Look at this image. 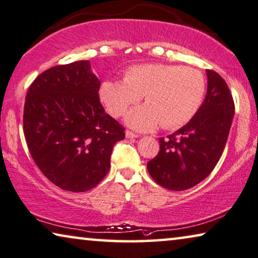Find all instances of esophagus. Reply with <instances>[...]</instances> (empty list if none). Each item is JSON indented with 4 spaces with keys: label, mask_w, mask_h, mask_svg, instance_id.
I'll return each mask as SVG.
<instances>
[{
    "label": "esophagus",
    "mask_w": 258,
    "mask_h": 258,
    "mask_svg": "<svg viewBox=\"0 0 258 258\" xmlns=\"http://www.w3.org/2000/svg\"><path fill=\"white\" fill-rule=\"evenodd\" d=\"M125 137L127 138V139H133V138H138L139 136H138V134H136V133L131 132V131H126V132H125Z\"/></svg>",
    "instance_id": "esophagus-1"
}]
</instances>
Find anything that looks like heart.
I'll return each mask as SVG.
<instances>
[{"mask_svg":"<svg viewBox=\"0 0 258 258\" xmlns=\"http://www.w3.org/2000/svg\"><path fill=\"white\" fill-rule=\"evenodd\" d=\"M205 92V76L198 69L146 63L128 68L124 81H104L99 97L111 116L120 117L144 96L146 104L127 112L125 122L130 127L146 132L160 124L166 130L186 124L197 113Z\"/></svg>","mask_w":258,"mask_h":258,"instance_id":"obj_1","label":"heart"}]
</instances>
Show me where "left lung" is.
I'll list each match as a JSON object with an SVG mask.
<instances>
[{
    "label": "left lung",
    "instance_id": "1",
    "mask_svg": "<svg viewBox=\"0 0 258 258\" xmlns=\"http://www.w3.org/2000/svg\"><path fill=\"white\" fill-rule=\"evenodd\" d=\"M207 91L191 120L167 138H159L160 152L147 163L149 175L161 186L183 191L197 185L217 166L227 142L234 102L227 83L207 69Z\"/></svg>",
    "mask_w": 258,
    "mask_h": 258
}]
</instances>
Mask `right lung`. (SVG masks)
Instances as JSON below:
<instances>
[{
  "label": "right lung",
  "mask_w": 258,
  "mask_h": 258,
  "mask_svg": "<svg viewBox=\"0 0 258 258\" xmlns=\"http://www.w3.org/2000/svg\"><path fill=\"white\" fill-rule=\"evenodd\" d=\"M101 81L90 61L47 69L33 81L25 98L24 136L40 171L60 189L84 192L110 169L124 127L99 102Z\"/></svg>",
  "instance_id": "obj_1"
}]
</instances>
